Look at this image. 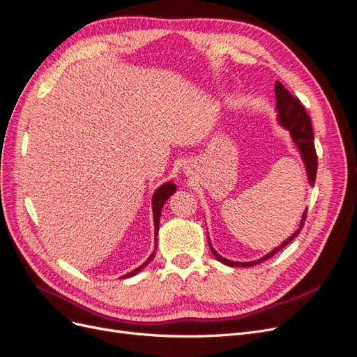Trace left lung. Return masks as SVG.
Returning a JSON list of instances; mask_svg holds the SVG:
<instances>
[{
    "mask_svg": "<svg viewBox=\"0 0 357 357\" xmlns=\"http://www.w3.org/2000/svg\"><path fill=\"white\" fill-rule=\"evenodd\" d=\"M275 100H277L278 122L282 123L286 129H289L291 139H294V142L296 143L299 152H301V158L305 164L310 185L312 186V185H314L316 174H317V155H316V147H314V132H312L311 119L307 114L304 105L301 104V101L296 98V96L291 95L280 82H275ZM305 219H307V210L304 211V214H302L299 229L295 234H291V236H289V238L284 243H282V245H278L277 248H274L273 252H269L266 256L259 259V261L245 262V264L244 262L228 261V259H225L223 256H220L218 252H215L214 248L211 247L210 241H208L211 253L214 255L215 259H218V261H220L225 265H229V266H253V265H257V264L266 261V259H269L271 256H274L277 252L282 250L283 247H286L291 240H294L295 236L301 232Z\"/></svg>",
    "mask_w": 357,
    "mask_h": 357,
    "instance_id": "obj_1",
    "label": "left lung"
}]
</instances>
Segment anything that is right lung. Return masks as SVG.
Instances as JSON below:
<instances>
[{"mask_svg":"<svg viewBox=\"0 0 357 357\" xmlns=\"http://www.w3.org/2000/svg\"><path fill=\"white\" fill-rule=\"evenodd\" d=\"M176 190H177V189H176L174 183L168 181V183H164V185H162V186L155 192V195H153V198H152V205H153V222H155V243L158 241V231H159V220H160L162 207H164V204L167 202V199H168ZM156 248H158V247L155 245V252H156ZM155 252L149 256V259H147V261H146L142 266L135 268L134 271L126 274L125 277H132V275H135L137 273L142 271V269H143L144 266H147V265L150 264V261H152V259L155 257Z\"/></svg>","mask_w":357,"mask_h":357,"instance_id":"obj_1","label":"right lung"}]
</instances>
